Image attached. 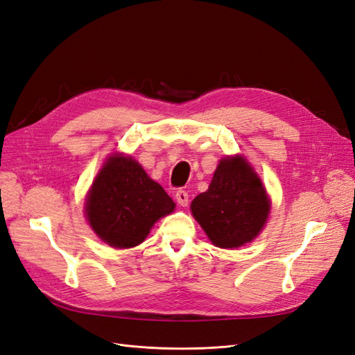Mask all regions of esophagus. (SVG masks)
Here are the masks:
<instances>
[{
	"label": "esophagus",
	"mask_w": 355,
	"mask_h": 355,
	"mask_svg": "<svg viewBox=\"0 0 355 355\" xmlns=\"http://www.w3.org/2000/svg\"><path fill=\"white\" fill-rule=\"evenodd\" d=\"M176 201H178V204H180V206H184V207L188 206V201H189L188 192L184 189L176 191Z\"/></svg>",
	"instance_id": "1"
}]
</instances>
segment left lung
Wrapping results in <instances>:
<instances>
[{
  "instance_id": "8db88e82",
  "label": "left lung",
  "mask_w": 355,
  "mask_h": 355,
  "mask_svg": "<svg viewBox=\"0 0 355 355\" xmlns=\"http://www.w3.org/2000/svg\"><path fill=\"white\" fill-rule=\"evenodd\" d=\"M270 209L261 178L241 155L220 159L209 189L191 202L196 220L222 249H237L254 240Z\"/></svg>"
}]
</instances>
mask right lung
Wrapping results in <instances>:
<instances>
[{"mask_svg": "<svg viewBox=\"0 0 355 355\" xmlns=\"http://www.w3.org/2000/svg\"><path fill=\"white\" fill-rule=\"evenodd\" d=\"M175 210L163 187L132 157L111 155L96 176L85 201L92 230L116 249L139 245L154 223Z\"/></svg>", "mask_w": 355, "mask_h": 355, "instance_id": "1", "label": "right lung"}]
</instances>
